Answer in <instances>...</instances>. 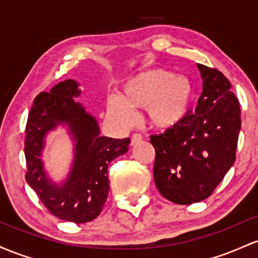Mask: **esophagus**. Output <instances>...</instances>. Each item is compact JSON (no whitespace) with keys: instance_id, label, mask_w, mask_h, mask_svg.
<instances>
[{"instance_id":"34e87169","label":"esophagus","mask_w":258,"mask_h":258,"mask_svg":"<svg viewBox=\"0 0 258 258\" xmlns=\"http://www.w3.org/2000/svg\"><path fill=\"white\" fill-rule=\"evenodd\" d=\"M141 139H143V137L140 134H133L132 139H130V145L138 144L139 141H141Z\"/></svg>"}]
</instances>
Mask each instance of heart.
<instances>
[{
	"instance_id": "b5f03b06",
	"label": "heart",
	"mask_w": 258,
	"mask_h": 258,
	"mask_svg": "<svg viewBox=\"0 0 258 258\" xmlns=\"http://www.w3.org/2000/svg\"><path fill=\"white\" fill-rule=\"evenodd\" d=\"M192 85L183 75L163 69H151L130 79L118 97L107 102L108 113L128 124L133 112L146 108V118L153 129L166 132L178 126L192 103Z\"/></svg>"
}]
</instances>
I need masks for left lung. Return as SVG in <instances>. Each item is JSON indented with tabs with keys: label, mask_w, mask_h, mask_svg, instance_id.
Listing matches in <instances>:
<instances>
[{
	"label": "left lung",
	"mask_w": 258,
	"mask_h": 258,
	"mask_svg": "<svg viewBox=\"0 0 258 258\" xmlns=\"http://www.w3.org/2000/svg\"><path fill=\"white\" fill-rule=\"evenodd\" d=\"M202 94L174 129L151 135L158 191L178 205H191L215 191L235 161L241 128L240 106L231 84L217 68L198 64Z\"/></svg>",
	"instance_id": "1"
}]
</instances>
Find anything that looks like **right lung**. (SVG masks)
Masks as SVG:
<instances>
[{
  "mask_svg": "<svg viewBox=\"0 0 258 258\" xmlns=\"http://www.w3.org/2000/svg\"><path fill=\"white\" fill-rule=\"evenodd\" d=\"M73 79L60 82L34 100L25 126V179L51 215L73 223L90 222L100 215L109 190L108 164L128 151L130 139L100 137L97 121L75 102L82 90ZM66 122L77 140V155L70 178L62 187L45 178L39 160L43 137Z\"/></svg>",
  "mask_w": 258,
  "mask_h": 258,
  "instance_id": "right-lung-1",
  "label": "right lung"
}]
</instances>
